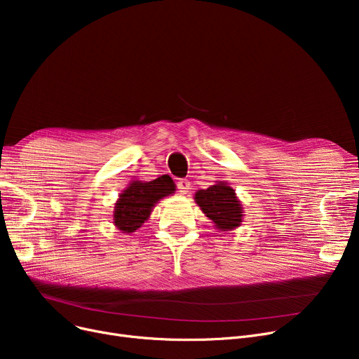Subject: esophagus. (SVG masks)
<instances>
[{"label":"esophagus","instance_id":"obj_1","mask_svg":"<svg viewBox=\"0 0 359 359\" xmlns=\"http://www.w3.org/2000/svg\"><path fill=\"white\" fill-rule=\"evenodd\" d=\"M177 189H179L180 195H186L187 192H189V189H191V182L187 180V179H180L177 182Z\"/></svg>","mask_w":359,"mask_h":359}]
</instances>
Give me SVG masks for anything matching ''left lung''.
<instances>
[{"label": "left lung", "instance_id": "left-lung-1", "mask_svg": "<svg viewBox=\"0 0 359 359\" xmlns=\"http://www.w3.org/2000/svg\"><path fill=\"white\" fill-rule=\"evenodd\" d=\"M195 202L218 231H233L243 222V206L236 191L224 180H217L208 189H199Z\"/></svg>", "mask_w": 359, "mask_h": 359}]
</instances>
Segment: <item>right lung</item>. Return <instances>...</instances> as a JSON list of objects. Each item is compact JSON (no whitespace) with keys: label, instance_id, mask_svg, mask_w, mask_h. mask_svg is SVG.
Listing matches in <instances>:
<instances>
[{"label":"right lung","instance_id":"right-lung-1","mask_svg":"<svg viewBox=\"0 0 359 359\" xmlns=\"http://www.w3.org/2000/svg\"><path fill=\"white\" fill-rule=\"evenodd\" d=\"M175 191L176 184L167 175L151 182L132 180L115 203L113 225L126 234L137 231L149 218L156 203Z\"/></svg>","mask_w":359,"mask_h":359}]
</instances>
